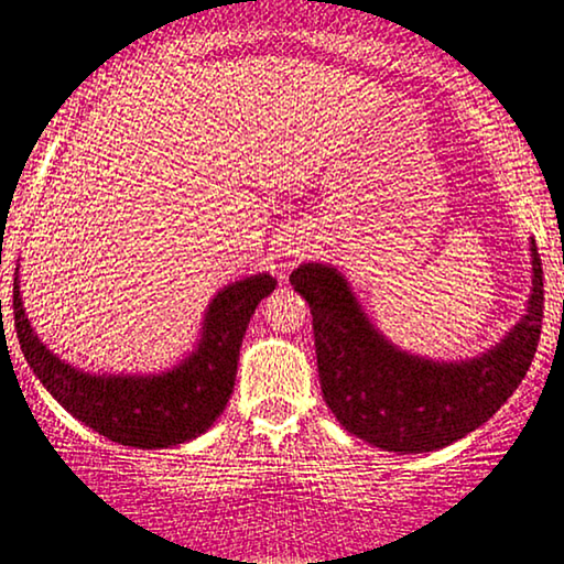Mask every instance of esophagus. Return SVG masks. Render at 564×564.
<instances>
[{"label": "esophagus", "instance_id": "obj_1", "mask_svg": "<svg viewBox=\"0 0 564 564\" xmlns=\"http://www.w3.org/2000/svg\"><path fill=\"white\" fill-rule=\"evenodd\" d=\"M289 254H291V252H289ZM283 268H286V265H283Z\"/></svg>", "mask_w": 564, "mask_h": 564}]
</instances>
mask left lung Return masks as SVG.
Segmentation results:
<instances>
[{
    "instance_id": "left-lung-1",
    "label": "left lung",
    "mask_w": 564,
    "mask_h": 564,
    "mask_svg": "<svg viewBox=\"0 0 564 564\" xmlns=\"http://www.w3.org/2000/svg\"><path fill=\"white\" fill-rule=\"evenodd\" d=\"M534 289L506 340L462 364H435L381 337L335 268L304 262L291 286L312 310L322 397L345 431L400 454L444 448L490 420L534 360L544 317V273L531 242Z\"/></svg>"
}]
</instances>
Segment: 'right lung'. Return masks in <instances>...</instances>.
I'll return each instance as SVG.
<instances>
[{
    "instance_id": "obj_1",
    "label": "right lung",
    "mask_w": 564,
    "mask_h": 564,
    "mask_svg": "<svg viewBox=\"0 0 564 564\" xmlns=\"http://www.w3.org/2000/svg\"><path fill=\"white\" fill-rule=\"evenodd\" d=\"M275 283L273 275L260 273L219 291L206 312L198 350L160 377H93L58 360L30 327L18 275L14 329L30 369L74 417L120 446L167 448L208 431L227 408L245 329Z\"/></svg>"
}]
</instances>
